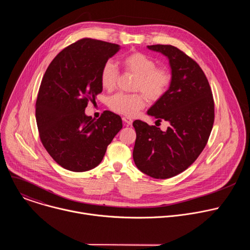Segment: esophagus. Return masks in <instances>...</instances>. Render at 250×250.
Instances as JSON below:
<instances>
[{"label": "esophagus", "mask_w": 250, "mask_h": 250, "mask_svg": "<svg viewBox=\"0 0 250 250\" xmlns=\"http://www.w3.org/2000/svg\"><path fill=\"white\" fill-rule=\"evenodd\" d=\"M123 121H124V123H125L126 125H130L132 124V120L129 119V118H127V117H124V118H123Z\"/></svg>", "instance_id": "34e87169"}]
</instances>
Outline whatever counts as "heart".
Listing matches in <instances>:
<instances>
[{
  "instance_id": "heart-1",
  "label": "heart",
  "mask_w": 250,
  "mask_h": 250,
  "mask_svg": "<svg viewBox=\"0 0 250 250\" xmlns=\"http://www.w3.org/2000/svg\"><path fill=\"white\" fill-rule=\"evenodd\" d=\"M121 63L125 71L136 75L133 90L143 94L118 93L110 98L109 105L112 111L120 115L134 117L146 105V97L155 102L166 94L172 82V74L165 67H156V61L142 52L128 53L122 58ZM119 75V70L112 61L104 62L100 71L102 87L113 90Z\"/></svg>"
}]
</instances>
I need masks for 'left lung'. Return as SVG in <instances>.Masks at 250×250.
<instances>
[{
    "mask_svg": "<svg viewBox=\"0 0 250 250\" xmlns=\"http://www.w3.org/2000/svg\"><path fill=\"white\" fill-rule=\"evenodd\" d=\"M169 59L172 82L166 94L147 111L169 126L162 131L136 120L132 152L136 167L156 179L185 171L205 148L215 121V104L208 81L199 64L172 45L147 46Z\"/></svg>",
    "mask_w": 250,
    "mask_h": 250,
    "instance_id": "left-lung-1",
    "label": "left lung"
}]
</instances>
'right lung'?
<instances>
[{
  "instance_id": "obj_1",
  "label": "right lung",
  "mask_w": 250,
  "mask_h": 250,
  "mask_svg": "<svg viewBox=\"0 0 250 250\" xmlns=\"http://www.w3.org/2000/svg\"><path fill=\"white\" fill-rule=\"evenodd\" d=\"M120 45L82 39L60 51L42 78L35 118L42 145L61 167L84 172L98 166L122 129L119 115L104 111L95 121L85 114L103 87L100 71Z\"/></svg>"
}]
</instances>
